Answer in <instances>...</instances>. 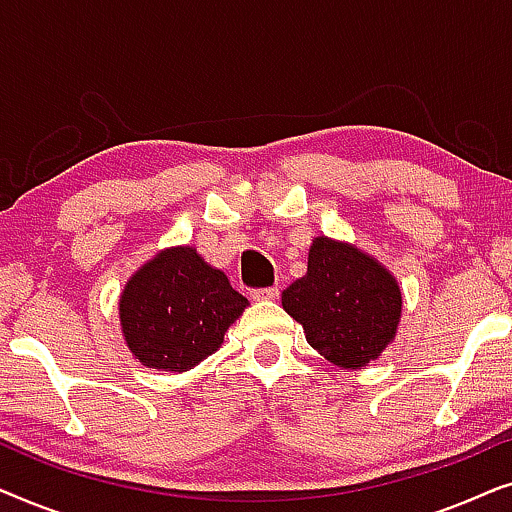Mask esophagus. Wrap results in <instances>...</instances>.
Segmentation results:
<instances>
[{
    "instance_id": "esophagus-1",
    "label": "esophagus",
    "mask_w": 512,
    "mask_h": 512,
    "mask_svg": "<svg viewBox=\"0 0 512 512\" xmlns=\"http://www.w3.org/2000/svg\"><path fill=\"white\" fill-rule=\"evenodd\" d=\"M277 296H279V289L277 286H268V289H256V291H251V298L254 300H277Z\"/></svg>"
}]
</instances>
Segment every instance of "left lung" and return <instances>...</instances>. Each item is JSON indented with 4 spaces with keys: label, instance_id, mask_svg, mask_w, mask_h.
<instances>
[{
    "label": "left lung",
    "instance_id": "8db88e82",
    "mask_svg": "<svg viewBox=\"0 0 512 512\" xmlns=\"http://www.w3.org/2000/svg\"><path fill=\"white\" fill-rule=\"evenodd\" d=\"M282 307L326 361L356 370L394 342L403 293L375 256L319 235L310 244L307 272L282 293Z\"/></svg>",
    "mask_w": 512,
    "mask_h": 512
}]
</instances>
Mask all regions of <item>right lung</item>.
<instances>
[{
    "mask_svg": "<svg viewBox=\"0 0 512 512\" xmlns=\"http://www.w3.org/2000/svg\"><path fill=\"white\" fill-rule=\"evenodd\" d=\"M249 300L191 244L160 249L132 272L118 298L130 354L146 368L186 373L223 345Z\"/></svg>",
    "mask_w": 512,
    "mask_h": 512,
    "instance_id": "1",
    "label": "right lung"
}]
</instances>
